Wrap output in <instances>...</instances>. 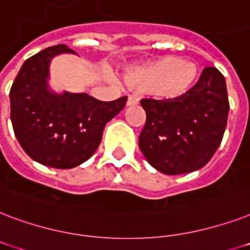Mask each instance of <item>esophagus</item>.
Instances as JSON below:
<instances>
[{
  "label": "esophagus",
  "instance_id": "obj_1",
  "mask_svg": "<svg viewBox=\"0 0 250 250\" xmlns=\"http://www.w3.org/2000/svg\"><path fill=\"white\" fill-rule=\"evenodd\" d=\"M138 104V98H135L133 95H130L126 100V105L127 107H131V105H137Z\"/></svg>",
  "mask_w": 250,
  "mask_h": 250
}]
</instances>
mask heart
<instances>
[{"label":"heart","instance_id":"1","mask_svg":"<svg viewBox=\"0 0 250 250\" xmlns=\"http://www.w3.org/2000/svg\"><path fill=\"white\" fill-rule=\"evenodd\" d=\"M199 78L194 62L166 56L139 66L129 67L124 73L127 86L164 100H177L187 96Z\"/></svg>","mask_w":250,"mask_h":250}]
</instances>
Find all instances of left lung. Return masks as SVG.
<instances>
[{"instance_id":"left-lung-1","label":"left lung","mask_w":250,"mask_h":250,"mask_svg":"<svg viewBox=\"0 0 250 250\" xmlns=\"http://www.w3.org/2000/svg\"><path fill=\"white\" fill-rule=\"evenodd\" d=\"M146 124L139 148L164 175L197 171L218 150L227 125V84L216 67H206L194 88L177 100L142 99Z\"/></svg>"}]
</instances>
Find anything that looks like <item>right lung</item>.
I'll list each match as a JSON object with an SVG mask.
<instances>
[{
	"label": "right lung",
	"instance_id": "obj_1",
	"mask_svg": "<svg viewBox=\"0 0 250 250\" xmlns=\"http://www.w3.org/2000/svg\"><path fill=\"white\" fill-rule=\"evenodd\" d=\"M65 53L75 55L60 44L26 60L10 90V117L18 142L35 162L59 169L74 168L90 159L100 145L105 124L126 103V96L100 102L86 92L52 90V60Z\"/></svg>",
	"mask_w": 250,
	"mask_h": 250
}]
</instances>
